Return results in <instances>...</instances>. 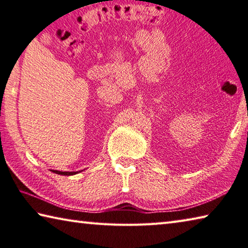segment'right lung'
I'll return each instance as SVG.
<instances>
[{
    "label": "right lung",
    "instance_id": "1",
    "mask_svg": "<svg viewBox=\"0 0 248 248\" xmlns=\"http://www.w3.org/2000/svg\"><path fill=\"white\" fill-rule=\"evenodd\" d=\"M53 173L59 174V175H65V176H70V175H75L78 171H60V170H52Z\"/></svg>",
    "mask_w": 248,
    "mask_h": 248
}]
</instances>
